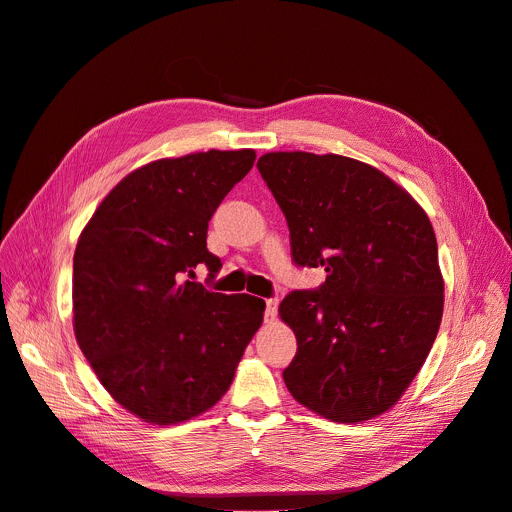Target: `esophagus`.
I'll list each match as a JSON object with an SVG mask.
<instances>
[{"mask_svg": "<svg viewBox=\"0 0 512 512\" xmlns=\"http://www.w3.org/2000/svg\"><path fill=\"white\" fill-rule=\"evenodd\" d=\"M278 303L280 301L276 297L265 301V321H267V324H272V321H276V317H278Z\"/></svg>", "mask_w": 512, "mask_h": 512, "instance_id": "esophagus-1", "label": "esophagus"}]
</instances>
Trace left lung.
I'll return each mask as SVG.
<instances>
[{
    "label": "left lung",
    "mask_w": 512,
    "mask_h": 512,
    "mask_svg": "<svg viewBox=\"0 0 512 512\" xmlns=\"http://www.w3.org/2000/svg\"><path fill=\"white\" fill-rule=\"evenodd\" d=\"M257 168L286 218L294 265L328 274L280 303L297 336V355L282 371L288 392L340 423L388 411L442 321L429 218L386 174L351 157L278 151L261 155Z\"/></svg>",
    "instance_id": "8db88e82"
}]
</instances>
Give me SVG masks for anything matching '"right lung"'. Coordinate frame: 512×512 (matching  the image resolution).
<instances>
[{
    "label": "right lung",
    "mask_w": 512,
    "mask_h": 512,
    "mask_svg": "<svg viewBox=\"0 0 512 512\" xmlns=\"http://www.w3.org/2000/svg\"><path fill=\"white\" fill-rule=\"evenodd\" d=\"M253 149L157 159L112 188L74 251V334L103 388L149 423L174 425L218 402L263 321L265 301L211 292L222 261L207 228Z\"/></svg>",
    "instance_id": "obj_1"
}]
</instances>
